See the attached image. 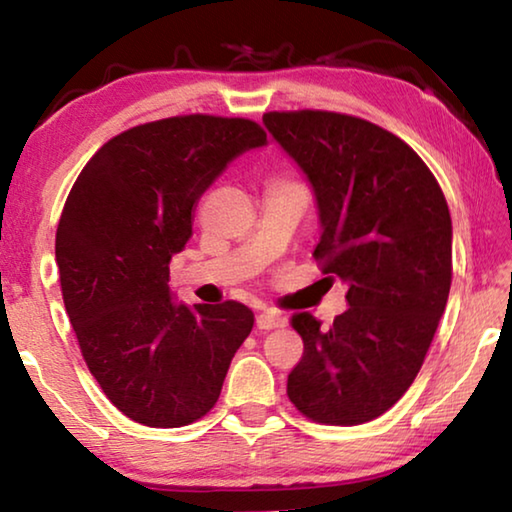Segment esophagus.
Returning <instances> with one entry per match:
<instances>
[{
  "instance_id": "34e87169",
  "label": "esophagus",
  "mask_w": 512,
  "mask_h": 512,
  "mask_svg": "<svg viewBox=\"0 0 512 512\" xmlns=\"http://www.w3.org/2000/svg\"><path fill=\"white\" fill-rule=\"evenodd\" d=\"M284 325H287V318L275 314V311H262V314L257 316L259 329H275V327H284Z\"/></svg>"
}]
</instances>
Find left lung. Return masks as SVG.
<instances>
[{"mask_svg":"<svg viewBox=\"0 0 512 512\" xmlns=\"http://www.w3.org/2000/svg\"><path fill=\"white\" fill-rule=\"evenodd\" d=\"M264 126L314 189L316 262L348 284L327 329L291 325L305 352L287 395L309 420L363 424L409 391L452 287V216L427 164L366 119L327 110L266 112Z\"/></svg>","mask_w":512,"mask_h":512,"instance_id":"1","label":"left lung"}]
</instances>
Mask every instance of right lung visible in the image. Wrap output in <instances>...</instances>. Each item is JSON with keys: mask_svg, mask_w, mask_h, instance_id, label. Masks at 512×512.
I'll list each match as a JSON object with an SVG mask.
<instances>
[{"mask_svg": "<svg viewBox=\"0 0 512 512\" xmlns=\"http://www.w3.org/2000/svg\"><path fill=\"white\" fill-rule=\"evenodd\" d=\"M264 144L250 119L151 121L103 144L67 196L56 230L67 316L101 391L146 427L203 418L253 329L241 302L173 300L169 262L192 237L205 189L237 155Z\"/></svg>", "mask_w": 512, "mask_h": 512, "instance_id": "add662e5", "label": "right lung"}]
</instances>
